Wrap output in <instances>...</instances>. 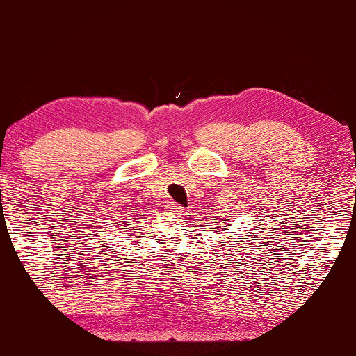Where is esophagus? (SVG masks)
<instances>
[{"label":"esophagus","mask_w":356,"mask_h":356,"mask_svg":"<svg viewBox=\"0 0 356 356\" xmlns=\"http://www.w3.org/2000/svg\"><path fill=\"white\" fill-rule=\"evenodd\" d=\"M170 211H172V214H175V216H182L184 214V207L177 202H170Z\"/></svg>","instance_id":"34e87169"}]
</instances>
